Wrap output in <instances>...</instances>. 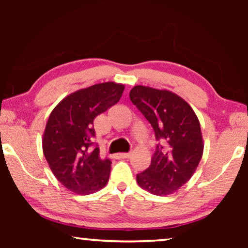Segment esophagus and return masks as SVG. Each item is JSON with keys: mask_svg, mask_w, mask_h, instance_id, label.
Returning a JSON list of instances; mask_svg holds the SVG:
<instances>
[{"mask_svg": "<svg viewBox=\"0 0 248 248\" xmlns=\"http://www.w3.org/2000/svg\"><path fill=\"white\" fill-rule=\"evenodd\" d=\"M131 156V153H118L116 155L117 158H129Z\"/></svg>", "mask_w": 248, "mask_h": 248, "instance_id": "1", "label": "esophagus"}]
</instances>
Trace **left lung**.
Returning <instances> with one entry per match:
<instances>
[{
  "label": "left lung",
  "mask_w": 248,
  "mask_h": 248,
  "mask_svg": "<svg viewBox=\"0 0 248 248\" xmlns=\"http://www.w3.org/2000/svg\"><path fill=\"white\" fill-rule=\"evenodd\" d=\"M130 100L148 119L156 146L149 169L137 175L138 185L156 196L177 191L191 178L203 153L200 123L186 100L167 90L137 85Z\"/></svg>",
  "instance_id": "8db88e82"
}]
</instances>
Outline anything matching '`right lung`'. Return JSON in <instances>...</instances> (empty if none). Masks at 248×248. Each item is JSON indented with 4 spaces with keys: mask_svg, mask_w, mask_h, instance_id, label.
Masks as SVG:
<instances>
[{
    "mask_svg": "<svg viewBox=\"0 0 248 248\" xmlns=\"http://www.w3.org/2000/svg\"><path fill=\"white\" fill-rule=\"evenodd\" d=\"M124 84L105 82L71 93L53 108L43 136V151L50 170L63 186L90 195L108 183L111 162L90 151L94 119L119 102Z\"/></svg>",
    "mask_w": 248,
    "mask_h": 248,
    "instance_id": "add662e5",
    "label": "right lung"
}]
</instances>
